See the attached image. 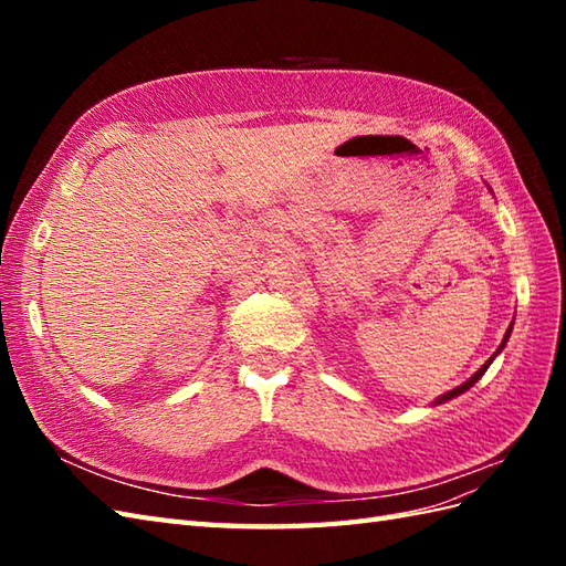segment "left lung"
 <instances>
[{
  "label": "left lung",
  "instance_id": "8db88e82",
  "mask_svg": "<svg viewBox=\"0 0 566 566\" xmlns=\"http://www.w3.org/2000/svg\"><path fill=\"white\" fill-rule=\"evenodd\" d=\"M509 335H511V328H509V333H506V338H503V343H501V347H499V350L494 353V357L503 350V345H506V340H509ZM494 357H489V363H484L482 365V369H479L476 371V375L474 377H469L464 384H462V387H457V389H452V391H448V394H442L440 396V399H438V403H442V401H450V399H454V396H460V394H464L469 387H474V384L479 381V379H482V375H484V371L489 369V365H491V359H494Z\"/></svg>",
  "mask_w": 566,
  "mask_h": 566
}]
</instances>
